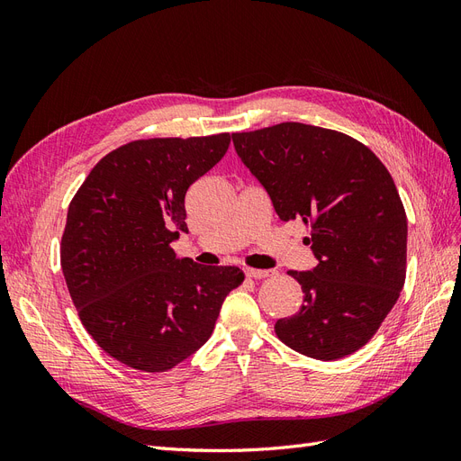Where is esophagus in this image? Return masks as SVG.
Here are the masks:
<instances>
[{"mask_svg": "<svg viewBox=\"0 0 461 461\" xmlns=\"http://www.w3.org/2000/svg\"><path fill=\"white\" fill-rule=\"evenodd\" d=\"M246 275L249 278H267L271 275H275L271 269H246Z\"/></svg>", "mask_w": 461, "mask_h": 461, "instance_id": "1", "label": "esophagus"}]
</instances>
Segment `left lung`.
Instances as JSON below:
<instances>
[{
	"mask_svg": "<svg viewBox=\"0 0 461 461\" xmlns=\"http://www.w3.org/2000/svg\"><path fill=\"white\" fill-rule=\"evenodd\" d=\"M232 142L281 221L312 229L305 242L317 265L288 271L303 303L276 321V337L313 359L350 356L381 327L406 281L408 219L393 176L367 146L312 124L234 132Z\"/></svg>",
	"mask_w": 461,
	"mask_h": 461,
	"instance_id": "8db88e82",
	"label": "left lung"
}]
</instances>
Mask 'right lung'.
<instances>
[{
	"mask_svg": "<svg viewBox=\"0 0 461 461\" xmlns=\"http://www.w3.org/2000/svg\"><path fill=\"white\" fill-rule=\"evenodd\" d=\"M230 134L149 138L97 163L68 205L61 267L82 325L121 364L169 371L212 337L239 267L178 259L185 196L225 156Z\"/></svg>",
	"mask_w": 461,
	"mask_h": 461,
	"instance_id": "1",
	"label": "right lung"
}]
</instances>
